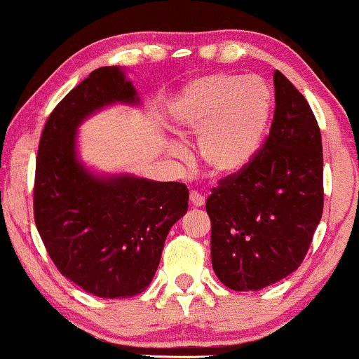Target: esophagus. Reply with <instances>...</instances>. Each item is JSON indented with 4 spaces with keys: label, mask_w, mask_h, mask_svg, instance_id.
Masks as SVG:
<instances>
[{
    "label": "esophagus",
    "mask_w": 359,
    "mask_h": 359,
    "mask_svg": "<svg viewBox=\"0 0 359 359\" xmlns=\"http://www.w3.org/2000/svg\"><path fill=\"white\" fill-rule=\"evenodd\" d=\"M189 199H191V205H192V208H203L204 203H205L204 197L201 196L199 192H196V191L191 192V196H189Z\"/></svg>",
    "instance_id": "34e87169"
}]
</instances>
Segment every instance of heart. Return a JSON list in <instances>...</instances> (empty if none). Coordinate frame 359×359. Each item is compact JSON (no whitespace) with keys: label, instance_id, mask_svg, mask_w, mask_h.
I'll use <instances>...</instances> for the list:
<instances>
[{"label":"heart","instance_id":"b5f03b06","mask_svg":"<svg viewBox=\"0 0 359 359\" xmlns=\"http://www.w3.org/2000/svg\"><path fill=\"white\" fill-rule=\"evenodd\" d=\"M273 114V93L259 77L217 72L184 86L170 106L172 130L197 138V155L209 174L231 179L262 151ZM174 155H182L174 148Z\"/></svg>","mask_w":359,"mask_h":359}]
</instances>
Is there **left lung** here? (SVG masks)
Wrapping results in <instances>:
<instances>
[{"label": "left lung", "instance_id": "1", "mask_svg": "<svg viewBox=\"0 0 359 359\" xmlns=\"http://www.w3.org/2000/svg\"><path fill=\"white\" fill-rule=\"evenodd\" d=\"M275 116L255 162L205 203L217 278L262 290L302 263L323 216V142L306 97L275 71Z\"/></svg>", "mask_w": 359, "mask_h": 359}]
</instances>
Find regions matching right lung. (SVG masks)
Returning <instances> with one entry per match:
<instances>
[{"instance_id":"obj_1","label":"right lung","mask_w":359,"mask_h":359,"mask_svg":"<svg viewBox=\"0 0 359 359\" xmlns=\"http://www.w3.org/2000/svg\"><path fill=\"white\" fill-rule=\"evenodd\" d=\"M114 104H142L118 65L93 71L57 104L40 138L34 189L35 224L52 262L102 299L133 297L150 285L167 234L189 205L184 184L100 174L82 162L77 130Z\"/></svg>"}]
</instances>
